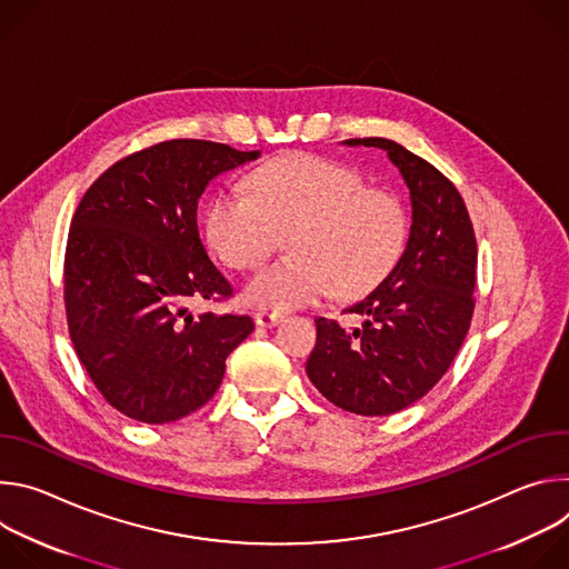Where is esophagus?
<instances>
[{
	"label": "esophagus",
	"instance_id": "obj_1",
	"mask_svg": "<svg viewBox=\"0 0 569 569\" xmlns=\"http://www.w3.org/2000/svg\"><path fill=\"white\" fill-rule=\"evenodd\" d=\"M254 321L259 323V327H263V329H272V327H277V323L281 321V315H279V312L259 310V312L254 315Z\"/></svg>",
	"mask_w": 569,
	"mask_h": 569
}]
</instances>
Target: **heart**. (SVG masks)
<instances>
[{
    "label": "heart",
    "mask_w": 569,
    "mask_h": 569,
    "mask_svg": "<svg viewBox=\"0 0 569 569\" xmlns=\"http://www.w3.org/2000/svg\"><path fill=\"white\" fill-rule=\"evenodd\" d=\"M250 193L218 191L207 207L211 248L231 270H252L288 233L290 257L246 286V301L288 310L323 295H369L398 263L410 236L402 200L369 187L358 169L310 152L266 161L248 178Z\"/></svg>",
    "instance_id": "heart-1"
}]
</instances>
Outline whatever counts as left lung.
<instances>
[{
  "mask_svg": "<svg viewBox=\"0 0 569 569\" xmlns=\"http://www.w3.org/2000/svg\"><path fill=\"white\" fill-rule=\"evenodd\" d=\"M345 143L387 152L410 189L412 227L385 281L345 310L362 327L315 319L306 373L338 408L387 417L423 398L452 365L475 310L477 240L461 193L430 161L382 137Z\"/></svg>",
  "mask_w": 569,
  "mask_h": 569,
  "instance_id": "8db88e82",
  "label": "left lung"
}]
</instances>
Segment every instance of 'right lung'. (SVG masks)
<instances>
[{
	"mask_svg": "<svg viewBox=\"0 0 569 569\" xmlns=\"http://www.w3.org/2000/svg\"><path fill=\"white\" fill-rule=\"evenodd\" d=\"M259 150L171 139L112 164L71 218L62 288L80 365L123 417L178 421L216 393L227 356L254 331L248 315H193L231 283L207 257L198 200Z\"/></svg>",
	"mask_w": 569,
	"mask_h": 569,
	"instance_id": "obj_1",
	"label": "right lung"
}]
</instances>
